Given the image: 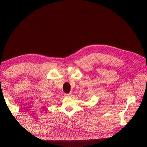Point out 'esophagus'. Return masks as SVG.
<instances>
[{
	"label": "esophagus",
	"instance_id": "34e87169",
	"mask_svg": "<svg viewBox=\"0 0 147 147\" xmlns=\"http://www.w3.org/2000/svg\"><path fill=\"white\" fill-rule=\"evenodd\" d=\"M65 96H71V93H65Z\"/></svg>",
	"mask_w": 147,
	"mask_h": 147
}]
</instances>
